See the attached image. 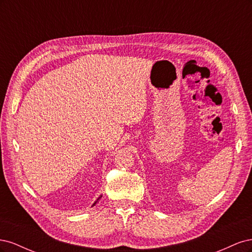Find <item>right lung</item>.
Segmentation results:
<instances>
[{"label":"right lung","instance_id":"obj_1","mask_svg":"<svg viewBox=\"0 0 252 252\" xmlns=\"http://www.w3.org/2000/svg\"><path fill=\"white\" fill-rule=\"evenodd\" d=\"M101 197H102V195H101V196H100V197H98V199H97V200H96V202H97V201H98V200H100V199H101ZM96 202H95V203H94V205H95V204H96Z\"/></svg>","mask_w":252,"mask_h":252}]
</instances>
